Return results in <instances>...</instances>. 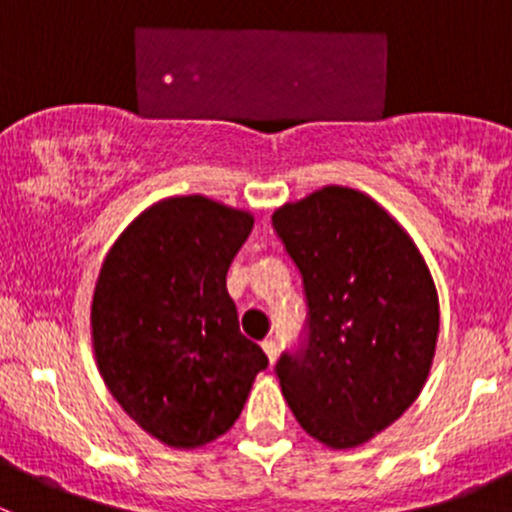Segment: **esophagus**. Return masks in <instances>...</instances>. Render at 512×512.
<instances>
[{"mask_svg":"<svg viewBox=\"0 0 512 512\" xmlns=\"http://www.w3.org/2000/svg\"><path fill=\"white\" fill-rule=\"evenodd\" d=\"M262 352L267 354V359L275 361L277 359V342H275V339H265V342H262Z\"/></svg>","mask_w":512,"mask_h":512,"instance_id":"1","label":"esophagus"}]
</instances>
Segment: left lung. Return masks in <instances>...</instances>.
Masks as SVG:
<instances>
[{"mask_svg": "<svg viewBox=\"0 0 512 512\" xmlns=\"http://www.w3.org/2000/svg\"><path fill=\"white\" fill-rule=\"evenodd\" d=\"M302 272L309 342L277 361L299 426L337 451L389 428L421 394L438 292L416 242L374 198L327 185L272 215Z\"/></svg>", "mask_w": 512, "mask_h": 512, "instance_id": "8db88e82", "label": "left lung"}]
</instances>
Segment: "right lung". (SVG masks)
<instances>
[{
  "label": "right lung",
  "mask_w": 512,
  "mask_h": 512,
  "mask_svg": "<svg viewBox=\"0 0 512 512\" xmlns=\"http://www.w3.org/2000/svg\"><path fill=\"white\" fill-rule=\"evenodd\" d=\"M255 218L205 195H173L118 235L98 272L91 342L113 399L170 448L232 428L267 356L240 334L227 267Z\"/></svg>",
  "instance_id": "obj_1"
}]
</instances>
